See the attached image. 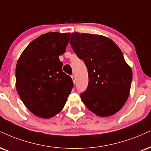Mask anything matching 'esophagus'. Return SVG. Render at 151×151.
<instances>
[{"label":"esophagus","instance_id":"34e87169","mask_svg":"<svg viewBox=\"0 0 151 151\" xmlns=\"http://www.w3.org/2000/svg\"><path fill=\"white\" fill-rule=\"evenodd\" d=\"M72 81H73V82H74V84H75V83H76V77H75V76L72 75Z\"/></svg>","mask_w":151,"mask_h":151}]
</instances>
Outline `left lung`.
Returning a JSON list of instances; mask_svg holds the SVG:
<instances>
[{"label": "left lung", "mask_w": 151, "mask_h": 151, "mask_svg": "<svg viewBox=\"0 0 151 151\" xmlns=\"http://www.w3.org/2000/svg\"><path fill=\"white\" fill-rule=\"evenodd\" d=\"M70 43L88 70L82 102L100 117L115 114L126 103L132 80V69L121 50L111 39L98 34L72 33Z\"/></svg>", "instance_id": "obj_1"}]
</instances>
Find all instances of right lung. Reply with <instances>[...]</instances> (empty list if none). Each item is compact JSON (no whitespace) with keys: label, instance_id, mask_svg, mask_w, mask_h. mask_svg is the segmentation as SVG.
<instances>
[{"label":"right lung","instance_id":"add662e5","mask_svg":"<svg viewBox=\"0 0 151 151\" xmlns=\"http://www.w3.org/2000/svg\"><path fill=\"white\" fill-rule=\"evenodd\" d=\"M70 33L48 32L27 46L18 59L16 89L25 106L37 117L48 119L61 111L73 88L63 72L59 56L65 52Z\"/></svg>","mask_w":151,"mask_h":151}]
</instances>
